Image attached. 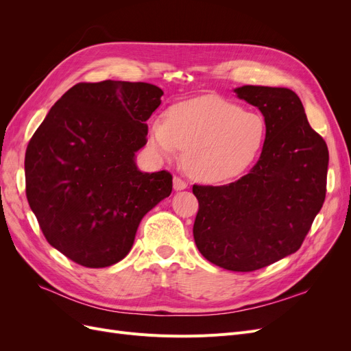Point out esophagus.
Returning <instances> with one entry per match:
<instances>
[{"label":"esophagus","instance_id":"esophagus-1","mask_svg":"<svg viewBox=\"0 0 351 351\" xmlns=\"http://www.w3.org/2000/svg\"><path fill=\"white\" fill-rule=\"evenodd\" d=\"M173 186H174V190H184V189H187V183L184 182L183 178H180V177H174Z\"/></svg>","mask_w":351,"mask_h":351}]
</instances>
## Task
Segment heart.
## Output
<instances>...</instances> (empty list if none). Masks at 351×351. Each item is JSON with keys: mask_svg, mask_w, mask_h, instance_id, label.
Segmentation results:
<instances>
[{"mask_svg": "<svg viewBox=\"0 0 351 351\" xmlns=\"http://www.w3.org/2000/svg\"><path fill=\"white\" fill-rule=\"evenodd\" d=\"M267 121L259 112L215 95L178 102L149 125V143L161 158L184 149L186 173L205 183H221L243 174L256 161Z\"/></svg>", "mask_w": 351, "mask_h": 351, "instance_id": "b5f03b06", "label": "heart"}]
</instances>
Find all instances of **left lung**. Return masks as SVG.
<instances>
[{"label":"left lung","instance_id":"1","mask_svg":"<svg viewBox=\"0 0 351 351\" xmlns=\"http://www.w3.org/2000/svg\"><path fill=\"white\" fill-rule=\"evenodd\" d=\"M234 92L261 110L267 139L258 162L237 182L193 186V237L217 267L252 272L300 249L324 205L329 155L291 89L247 84Z\"/></svg>","mask_w":351,"mask_h":351}]
</instances>
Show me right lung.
Wrapping results in <instances>:
<instances>
[{
	"label": "right lung",
	"instance_id": "obj_1",
	"mask_svg": "<svg viewBox=\"0 0 351 351\" xmlns=\"http://www.w3.org/2000/svg\"><path fill=\"white\" fill-rule=\"evenodd\" d=\"M162 95L145 82L77 83L29 141V206L51 246L82 267L125 258L142 218L171 195V174L134 162Z\"/></svg>",
	"mask_w": 351,
	"mask_h": 351
}]
</instances>
